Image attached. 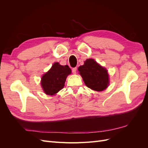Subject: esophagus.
<instances>
[{
	"mask_svg": "<svg viewBox=\"0 0 148 148\" xmlns=\"http://www.w3.org/2000/svg\"><path fill=\"white\" fill-rule=\"evenodd\" d=\"M77 67H75V68H73L72 69V72L73 74H76V73H77Z\"/></svg>",
	"mask_w": 148,
	"mask_h": 148,
	"instance_id": "obj_1",
	"label": "esophagus"
}]
</instances>
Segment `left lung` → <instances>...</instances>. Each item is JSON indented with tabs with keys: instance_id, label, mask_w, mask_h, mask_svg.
<instances>
[{
	"instance_id": "obj_1",
	"label": "left lung",
	"mask_w": 148,
	"mask_h": 148,
	"mask_svg": "<svg viewBox=\"0 0 148 148\" xmlns=\"http://www.w3.org/2000/svg\"><path fill=\"white\" fill-rule=\"evenodd\" d=\"M78 70L84 83L89 88L94 91H102L108 87L109 78L107 70L94 59H87Z\"/></svg>"
}]
</instances>
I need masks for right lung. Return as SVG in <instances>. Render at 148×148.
<instances>
[{"label": "right lung", "instance_id": "right-lung-1", "mask_svg": "<svg viewBox=\"0 0 148 148\" xmlns=\"http://www.w3.org/2000/svg\"><path fill=\"white\" fill-rule=\"evenodd\" d=\"M71 73L68 65H61L56 62L42 77L41 83L44 92L47 95H55L64 87L67 76Z\"/></svg>", "mask_w": 148, "mask_h": 148}]
</instances>
